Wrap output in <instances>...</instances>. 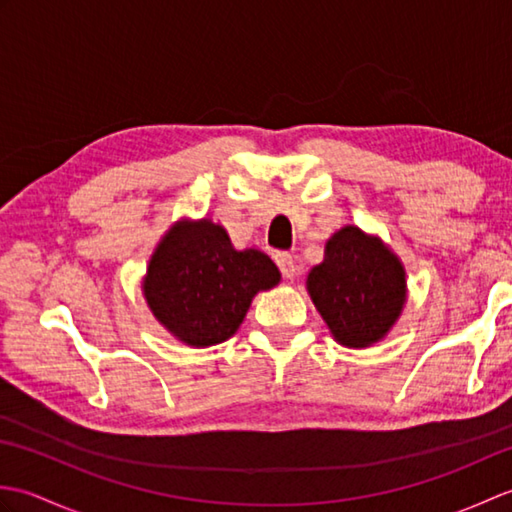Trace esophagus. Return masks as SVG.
<instances>
[{
  "label": "esophagus",
  "mask_w": 512,
  "mask_h": 512,
  "mask_svg": "<svg viewBox=\"0 0 512 512\" xmlns=\"http://www.w3.org/2000/svg\"><path fill=\"white\" fill-rule=\"evenodd\" d=\"M275 262L281 270V275H284L286 279H292L297 275V266H295V257H292L290 253H284V250H279V253H275Z\"/></svg>",
  "instance_id": "34e87169"
}]
</instances>
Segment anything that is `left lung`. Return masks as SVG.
Masks as SVG:
<instances>
[{"label":"left lung","mask_w":512,"mask_h":512,"mask_svg":"<svg viewBox=\"0 0 512 512\" xmlns=\"http://www.w3.org/2000/svg\"><path fill=\"white\" fill-rule=\"evenodd\" d=\"M314 306L336 341L367 347L389 332L405 303V270L380 239L345 226L308 275Z\"/></svg>","instance_id":"obj_1"}]
</instances>
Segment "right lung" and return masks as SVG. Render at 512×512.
<instances>
[{"label":"right lung","instance_id":"obj_1","mask_svg":"<svg viewBox=\"0 0 512 512\" xmlns=\"http://www.w3.org/2000/svg\"><path fill=\"white\" fill-rule=\"evenodd\" d=\"M279 284V270L259 250H235L211 220L180 222L151 257L145 297L180 341L206 347L226 341L259 290Z\"/></svg>","mask_w":512,"mask_h":512}]
</instances>
